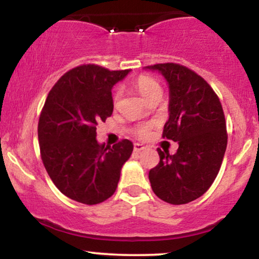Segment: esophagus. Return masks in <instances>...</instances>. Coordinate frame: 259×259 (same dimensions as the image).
Listing matches in <instances>:
<instances>
[{
	"label": "esophagus",
	"mask_w": 259,
	"mask_h": 259,
	"mask_svg": "<svg viewBox=\"0 0 259 259\" xmlns=\"http://www.w3.org/2000/svg\"><path fill=\"white\" fill-rule=\"evenodd\" d=\"M145 147L144 145H141V144H134V151H135V152H141L142 150H145Z\"/></svg>",
	"instance_id": "34e87169"
}]
</instances>
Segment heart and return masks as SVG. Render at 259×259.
<instances>
[{
  "label": "heart",
  "mask_w": 259,
  "mask_h": 259,
  "mask_svg": "<svg viewBox=\"0 0 259 259\" xmlns=\"http://www.w3.org/2000/svg\"><path fill=\"white\" fill-rule=\"evenodd\" d=\"M134 86H135L136 90H138L147 101L152 100L154 96H157V95H162V86H160V84L156 79L150 75H145L144 74V75L138 76L135 81H134ZM119 97L120 91L115 90L114 95H113V102H114V105L118 102ZM151 127H152V124L151 123L140 124V125L135 126L134 134L140 139H145L150 135Z\"/></svg>",
  "instance_id": "1"
}]
</instances>
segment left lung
Segmentation results:
<instances>
[{
  "mask_svg": "<svg viewBox=\"0 0 259 259\" xmlns=\"http://www.w3.org/2000/svg\"><path fill=\"white\" fill-rule=\"evenodd\" d=\"M169 84V119L163 138L178 141L170 156L158 148L159 163L148 173L160 200L185 204L209 189L221 169L228 144L227 123L219 97L202 76L178 63L147 65Z\"/></svg>",
  "mask_w": 259,
  "mask_h": 259,
  "instance_id": "obj_1",
  "label": "left lung"
}]
</instances>
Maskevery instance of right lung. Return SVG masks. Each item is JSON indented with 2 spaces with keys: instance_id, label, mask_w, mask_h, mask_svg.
<instances>
[{
  "instance_id": "right-lung-1",
  "label": "right lung",
  "mask_w": 259,
  "mask_h": 259,
  "mask_svg": "<svg viewBox=\"0 0 259 259\" xmlns=\"http://www.w3.org/2000/svg\"><path fill=\"white\" fill-rule=\"evenodd\" d=\"M127 73L79 65L58 79L45 101L37 125L41 159L59 191L80 203L111 197L132 156L129 140L113 146L96 140L97 124L113 113V85Z\"/></svg>"
}]
</instances>
